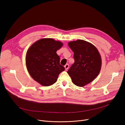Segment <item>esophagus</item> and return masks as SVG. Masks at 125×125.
I'll use <instances>...</instances> for the list:
<instances>
[{
    "mask_svg": "<svg viewBox=\"0 0 125 125\" xmlns=\"http://www.w3.org/2000/svg\"><path fill=\"white\" fill-rule=\"evenodd\" d=\"M69 67V65L68 64H66V65L64 66V67H65L66 70H67L68 69Z\"/></svg>",
    "mask_w": 125,
    "mask_h": 125,
    "instance_id": "esophagus-1",
    "label": "esophagus"
}]
</instances>
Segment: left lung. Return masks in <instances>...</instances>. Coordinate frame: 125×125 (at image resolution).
Here are the masks:
<instances>
[{"instance_id":"8db88e82","label":"left lung","mask_w":125,"mask_h":125,"mask_svg":"<svg viewBox=\"0 0 125 125\" xmlns=\"http://www.w3.org/2000/svg\"><path fill=\"white\" fill-rule=\"evenodd\" d=\"M74 52V63L67 73L75 85L83 87L94 81L101 67V58L96 47L91 43L78 40L68 42Z\"/></svg>"}]
</instances>
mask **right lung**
Returning <instances> with one entry per match:
<instances>
[{
	"instance_id": "obj_1",
	"label": "right lung",
	"mask_w": 125,
	"mask_h": 125,
	"mask_svg": "<svg viewBox=\"0 0 125 125\" xmlns=\"http://www.w3.org/2000/svg\"><path fill=\"white\" fill-rule=\"evenodd\" d=\"M63 43L51 38L41 39L28 49L26 56V67L32 78L43 86L56 82L65 68L60 64L56 51Z\"/></svg>"
}]
</instances>
